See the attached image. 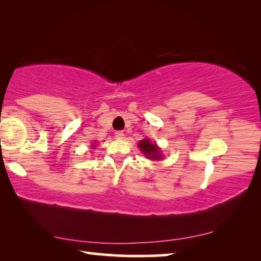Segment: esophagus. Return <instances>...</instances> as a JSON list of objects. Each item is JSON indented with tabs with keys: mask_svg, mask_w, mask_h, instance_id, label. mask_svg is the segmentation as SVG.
<instances>
[{
	"mask_svg": "<svg viewBox=\"0 0 261 261\" xmlns=\"http://www.w3.org/2000/svg\"><path fill=\"white\" fill-rule=\"evenodd\" d=\"M115 137H116L117 139H123L124 138V134H123L122 131H116L115 132Z\"/></svg>",
	"mask_w": 261,
	"mask_h": 261,
	"instance_id": "esophagus-1",
	"label": "esophagus"
}]
</instances>
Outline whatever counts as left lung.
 Listing matches in <instances>:
<instances>
[{
    "instance_id": "1",
    "label": "left lung",
    "mask_w": 261,
    "mask_h": 261,
    "mask_svg": "<svg viewBox=\"0 0 261 261\" xmlns=\"http://www.w3.org/2000/svg\"><path fill=\"white\" fill-rule=\"evenodd\" d=\"M138 147L145 154V156H147V159H151V160H160V159H162L160 148L155 144H152L148 138L140 140Z\"/></svg>"
}]
</instances>
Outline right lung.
Listing matches in <instances>:
<instances>
[{"label": "right lung", "instance_id": "obj_1", "mask_svg": "<svg viewBox=\"0 0 261 261\" xmlns=\"http://www.w3.org/2000/svg\"><path fill=\"white\" fill-rule=\"evenodd\" d=\"M93 147H94V146H93Z\"/></svg>", "mask_w": 261, "mask_h": 261}]
</instances>
